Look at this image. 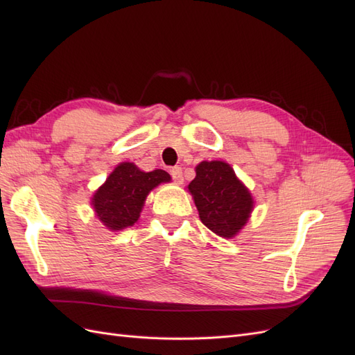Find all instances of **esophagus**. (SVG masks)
<instances>
[{"label":"esophagus","instance_id":"esophagus-1","mask_svg":"<svg viewBox=\"0 0 355 355\" xmlns=\"http://www.w3.org/2000/svg\"><path fill=\"white\" fill-rule=\"evenodd\" d=\"M170 175H171V178H173L175 182H178V184H182V182H184V179H182V168L180 167H171Z\"/></svg>","mask_w":355,"mask_h":355}]
</instances>
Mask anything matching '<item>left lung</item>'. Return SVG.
<instances>
[{"label":"left lung","mask_w":355,"mask_h":355,"mask_svg":"<svg viewBox=\"0 0 355 355\" xmlns=\"http://www.w3.org/2000/svg\"><path fill=\"white\" fill-rule=\"evenodd\" d=\"M188 185L201 222L223 239H231L249 219L253 200L249 189L223 161H202Z\"/></svg>","instance_id":"8db88e82"}]
</instances>
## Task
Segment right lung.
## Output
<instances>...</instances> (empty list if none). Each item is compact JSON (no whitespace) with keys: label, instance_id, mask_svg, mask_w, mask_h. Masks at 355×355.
Returning <instances> with one entry per match:
<instances>
[{"label":"right lung","instance_id":"1","mask_svg":"<svg viewBox=\"0 0 355 355\" xmlns=\"http://www.w3.org/2000/svg\"><path fill=\"white\" fill-rule=\"evenodd\" d=\"M168 180L170 175L164 170L145 173L133 163H121L96 191L92 204L103 225L114 231L123 230L141 216L148 192Z\"/></svg>","mask_w":355,"mask_h":355}]
</instances>
